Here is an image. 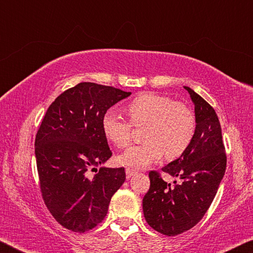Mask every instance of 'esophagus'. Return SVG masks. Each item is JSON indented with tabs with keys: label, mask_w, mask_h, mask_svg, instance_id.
<instances>
[{
	"label": "esophagus",
	"mask_w": 253,
	"mask_h": 253,
	"mask_svg": "<svg viewBox=\"0 0 253 253\" xmlns=\"http://www.w3.org/2000/svg\"><path fill=\"white\" fill-rule=\"evenodd\" d=\"M136 174V170L135 169H126V177L127 178H130V177H132L134 176V175Z\"/></svg>",
	"instance_id": "34e87169"
}]
</instances>
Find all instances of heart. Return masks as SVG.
Listing matches in <instances>:
<instances>
[{"mask_svg":"<svg viewBox=\"0 0 253 253\" xmlns=\"http://www.w3.org/2000/svg\"><path fill=\"white\" fill-rule=\"evenodd\" d=\"M129 120L113 109L101 119L106 139L114 146L125 148L131 142L132 126L144 127L145 143L128 148L118 157L123 165L140 169L165 157L169 161L183 156L193 142L196 121L186 105L155 92L138 95L125 106Z\"/></svg>","mask_w":253,"mask_h":253,"instance_id":"b5f03b06","label":"heart"}]
</instances>
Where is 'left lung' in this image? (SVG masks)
I'll use <instances>...</instances> for the list:
<instances>
[{
	"label": "left lung",
	"instance_id": "left-lung-1",
	"mask_svg": "<svg viewBox=\"0 0 253 253\" xmlns=\"http://www.w3.org/2000/svg\"><path fill=\"white\" fill-rule=\"evenodd\" d=\"M196 130L190 148L162 170L182 183H166L157 170L149 172L151 186L143 199L147 223L169 237L193 228L211 205L226 169L225 148L219 118L213 107L190 87Z\"/></svg>",
	"mask_w": 253,
	"mask_h": 253
}]
</instances>
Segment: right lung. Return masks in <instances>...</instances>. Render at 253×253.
Here are the masks:
<instances>
[{"mask_svg":"<svg viewBox=\"0 0 253 253\" xmlns=\"http://www.w3.org/2000/svg\"><path fill=\"white\" fill-rule=\"evenodd\" d=\"M129 95L110 85L80 83L55 98L42 119L34 143L41 195L68 230L83 233L99 224L111 196L125 182L124 168L97 166L113 155L102 116Z\"/></svg>","mask_w":253,"mask_h":253,"instance_id":"right-lung-1","label":"right lung"}]
</instances>
